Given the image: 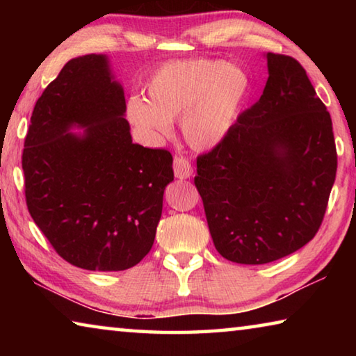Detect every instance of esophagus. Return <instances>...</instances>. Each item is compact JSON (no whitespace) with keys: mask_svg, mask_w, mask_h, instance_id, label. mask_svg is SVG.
Masks as SVG:
<instances>
[{"mask_svg":"<svg viewBox=\"0 0 356 356\" xmlns=\"http://www.w3.org/2000/svg\"><path fill=\"white\" fill-rule=\"evenodd\" d=\"M172 168H174V176L177 179H188L190 176H193V166L182 155H179L174 159Z\"/></svg>","mask_w":356,"mask_h":356,"instance_id":"34e87169","label":"esophagus"}]
</instances>
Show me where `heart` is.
<instances>
[{"label": "heart", "instance_id": "heart-1", "mask_svg": "<svg viewBox=\"0 0 356 356\" xmlns=\"http://www.w3.org/2000/svg\"><path fill=\"white\" fill-rule=\"evenodd\" d=\"M248 91V78L238 67L210 59L166 63L146 83L147 100L127 102L130 122L154 138L171 134L180 118L188 146L207 150L225 140L236 124Z\"/></svg>", "mask_w": 356, "mask_h": 356}]
</instances>
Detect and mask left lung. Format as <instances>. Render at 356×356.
I'll use <instances>...</instances> for the list:
<instances>
[{"instance_id": "8db88e82", "label": "left lung", "mask_w": 356, "mask_h": 356, "mask_svg": "<svg viewBox=\"0 0 356 356\" xmlns=\"http://www.w3.org/2000/svg\"><path fill=\"white\" fill-rule=\"evenodd\" d=\"M267 65L261 99L196 160L215 248L246 265L273 262L314 238L337 168L330 113L306 70L276 53H267Z\"/></svg>"}]
</instances>
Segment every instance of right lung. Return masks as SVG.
Returning <instances> with one entry per match:
<instances>
[{"label":"right lung","instance_id":"1","mask_svg":"<svg viewBox=\"0 0 356 356\" xmlns=\"http://www.w3.org/2000/svg\"><path fill=\"white\" fill-rule=\"evenodd\" d=\"M124 114L108 58H74L35 102L25 138L29 213L58 254L84 270L119 272L140 262L174 180L171 152L131 143Z\"/></svg>","mask_w":356,"mask_h":356}]
</instances>
